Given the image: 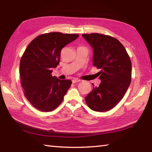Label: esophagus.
Here are the masks:
<instances>
[{"instance_id": "1", "label": "esophagus", "mask_w": 152, "mask_h": 152, "mask_svg": "<svg viewBox=\"0 0 152 152\" xmlns=\"http://www.w3.org/2000/svg\"><path fill=\"white\" fill-rule=\"evenodd\" d=\"M81 80H79V79H73L72 80V83H76V82H80Z\"/></svg>"}]
</instances>
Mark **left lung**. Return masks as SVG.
Instances as JSON below:
<instances>
[{"label": "left lung", "instance_id": "1", "mask_svg": "<svg viewBox=\"0 0 152 152\" xmlns=\"http://www.w3.org/2000/svg\"><path fill=\"white\" fill-rule=\"evenodd\" d=\"M82 37L93 48V66L101 69L98 73L101 83L94 85L86 102L94 111H108L120 102L130 84V58L122 44L114 37L99 33Z\"/></svg>", "mask_w": 152, "mask_h": 152}]
</instances>
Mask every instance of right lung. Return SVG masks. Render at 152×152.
Instances as JSON below:
<instances>
[{"label":"right lung","instance_id":"obj_1","mask_svg":"<svg viewBox=\"0 0 152 152\" xmlns=\"http://www.w3.org/2000/svg\"><path fill=\"white\" fill-rule=\"evenodd\" d=\"M79 37L76 34L54 32L42 34L27 46L20 62V75L24 94L36 108L51 112L62 103L70 88V80L52 76L64 46Z\"/></svg>","mask_w":152,"mask_h":152}]
</instances>
